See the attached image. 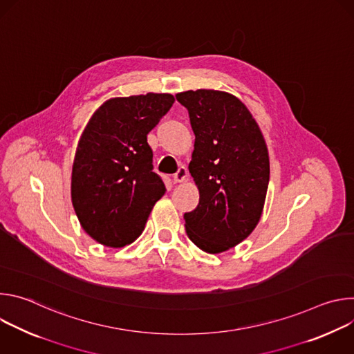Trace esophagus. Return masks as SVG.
<instances>
[{
    "instance_id": "34e87169",
    "label": "esophagus",
    "mask_w": 354,
    "mask_h": 354,
    "mask_svg": "<svg viewBox=\"0 0 354 354\" xmlns=\"http://www.w3.org/2000/svg\"><path fill=\"white\" fill-rule=\"evenodd\" d=\"M187 176V169L185 167H180L178 169V172L174 175V183H179V182H183Z\"/></svg>"
}]
</instances>
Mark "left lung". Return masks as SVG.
<instances>
[{
    "label": "left lung",
    "mask_w": 354,
    "mask_h": 354,
    "mask_svg": "<svg viewBox=\"0 0 354 354\" xmlns=\"http://www.w3.org/2000/svg\"><path fill=\"white\" fill-rule=\"evenodd\" d=\"M194 133L189 172L200 200L185 213L186 234L209 254H220L255 230L266 198L270 165L259 126L231 93L197 89L176 95Z\"/></svg>",
    "instance_id": "left-lung-1"
}]
</instances>
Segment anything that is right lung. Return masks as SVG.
Listing matches in <instances>:
<instances>
[{
    "instance_id": "add662e5",
    "label": "right lung",
    "mask_w": 354,
    "mask_h": 354,
    "mask_svg": "<svg viewBox=\"0 0 354 354\" xmlns=\"http://www.w3.org/2000/svg\"><path fill=\"white\" fill-rule=\"evenodd\" d=\"M174 102L169 93L113 97L88 122L74 158L71 198L82 228L99 243L122 248L136 241L167 192L153 171L147 134Z\"/></svg>"
}]
</instances>
